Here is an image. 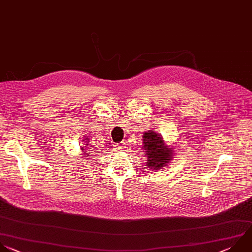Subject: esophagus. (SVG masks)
Instances as JSON below:
<instances>
[{"label": "esophagus", "instance_id": "esophagus-1", "mask_svg": "<svg viewBox=\"0 0 252 252\" xmlns=\"http://www.w3.org/2000/svg\"><path fill=\"white\" fill-rule=\"evenodd\" d=\"M116 147L118 150H123L126 148V143L125 142H121V143H118L116 144Z\"/></svg>", "mask_w": 252, "mask_h": 252}]
</instances>
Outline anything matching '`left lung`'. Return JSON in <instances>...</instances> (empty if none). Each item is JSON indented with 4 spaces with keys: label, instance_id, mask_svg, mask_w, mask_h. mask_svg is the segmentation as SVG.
I'll return each instance as SVG.
<instances>
[{
    "label": "left lung",
    "instance_id": "1",
    "mask_svg": "<svg viewBox=\"0 0 252 252\" xmlns=\"http://www.w3.org/2000/svg\"><path fill=\"white\" fill-rule=\"evenodd\" d=\"M143 146L144 152L148 158L146 166L151 169H160L165 166L172 158V150L166 147L162 137L153 130L144 132L143 134Z\"/></svg>",
    "mask_w": 252,
    "mask_h": 252
}]
</instances>
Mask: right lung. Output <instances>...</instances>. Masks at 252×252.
I'll return each instance as SVG.
<instances>
[{
	"label": "right lung",
	"mask_w": 252,
	"mask_h": 252,
	"mask_svg": "<svg viewBox=\"0 0 252 252\" xmlns=\"http://www.w3.org/2000/svg\"><path fill=\"white\" fill-rule=\"evenodd\" d=\"M86 140H87V139H84V141H86ZM85 143H87V142H85ZM84 154H87V152H84ZM88 156H90V154H89Z\"/></svg>",
	"instance_id": "1"
}]
</instances>
